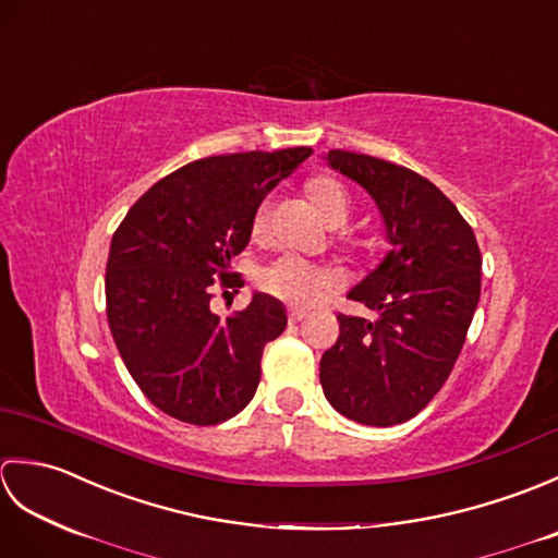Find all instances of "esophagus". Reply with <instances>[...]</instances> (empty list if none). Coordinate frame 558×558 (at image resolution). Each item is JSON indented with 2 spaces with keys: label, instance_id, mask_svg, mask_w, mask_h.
I'll return each instance as SVG.
<instances>
[{
  "label": "esophagus",
  "instance_id": "1",
  "mask_svg": "<svg viewBox=\"0 0 558 558\" xmlns=\"http://www.w3.org/2000/svg\"><path fill=\"white\" fill-rule=\"evenodd\" d=\"M288 318H290L292 324H298V322H302V318H306V312L294 310V306H290V310H288Z\"/></svg>",
  "mask_w": 558,
  "mask_h": 558
}]
</instances>
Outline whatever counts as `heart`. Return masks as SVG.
Here are the masks:
<instances>
[{
	"instance_id": "obj_1",
	"label": "heart",
	"mask_w": 558,
	"mask_h": 558,
	"mask_svg": "<svg viewBox=\"0 0 558 558\" xmlns=\"http://www.w3.org/2000/svg\"><path fill=\"white\" fill-rule=\"evenodd\" d=\"M310 194L316 201V206L322 208L324 218L333 225V228H342V225L350 220L352 198L348 194V189L340 182L330 180V177H318V180L310 184ZM270 213V198H260L252 216L254 236H264L268 232ZM258 288L272 294V298L286 300L290 304H314L316 300H322L324 294L336 288V276L298 254H280L278 258H272L268 266L260 268Z\"/></svg>"
}]
</instances>
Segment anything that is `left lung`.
Returning a JSON list of instances; mask_svg holds the SVG:
<instances>
[{
	"mask_svg": "<svg viewBox=\"0 0 558 558\" xmlns=\"http://www.w3.org/2000/svg\"><path fill=\"white\" fill-rule=\"evenodd\" d=\"M326 160L376 201L388 254L348 294L376 318L338 314L340 336L318 376L348 420L408 422L441 390L465 345L482 290L475 232L441 189L402 165L350 150H328Z\"/></svg>",
	"mask_w": 558,
	"mask_h": 558,
	"instance_id": "obj_1",
	"label": "left lung"
}]
</instances>
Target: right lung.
I'll return each mask as SVG.
<instances>
[{"mask_svg": "<svg viewBox=\"0 0 558 558\" xmlns=\"http://www.w3.org/2000/svg\"><path fill=\"white\" fill-rule=\"evenodd\" d=\"M312 148L248 150L194 160L162 177L112 234L105 302L114 345L144 396L170 417L210 426L254 398L266 342L288 326L278 300L256 292L220 318L213 288L244 286L232 258L252 236L258 201Z\"/></svg>", "mask_w": 558, "mask_h": 558, "instance_id": "add662e5", "label": "right lung"}]
</instances>
